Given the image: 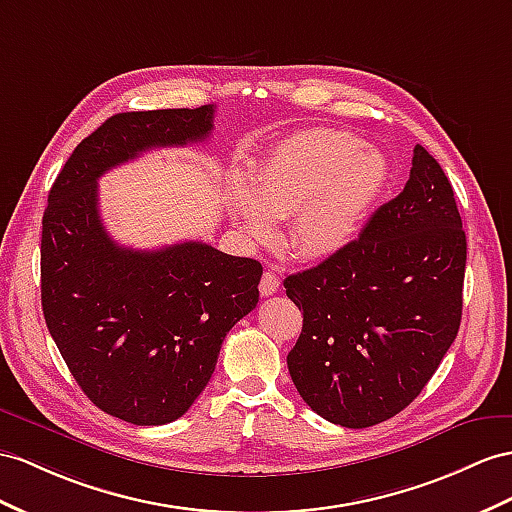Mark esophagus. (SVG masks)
<instances>
[{
  "label": "esophagus",
  "mask_w": 512,
  "mask_h": 512,
  "mask_svg": "<svg viewBox=\"0 0 512 512\" xmlns=\"http://www.w3.org/2000/svg\"><path fill=\"white\" fill-rule=\"evenodd\" d=\"M279 287H281V277H279V274L272 272V270H266L264 277H261V281H259V292H261V296L277 294Z\"/></svg>",
  "instance_id": "obj_1"
}]
</instances>
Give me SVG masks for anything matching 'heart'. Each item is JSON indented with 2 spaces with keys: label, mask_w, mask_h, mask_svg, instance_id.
Masks as SVG:
<instances>
[{
  "label": "heart",
  "mask_w": 512,
  "mask_h": 512,
  "mask_svg": "<svg viewBox=\"0 0 512 512\" xmlns=\"http://www.w3.org/2000/svg\"><path fill=\"white\" fill-rule=\"evenodd\" d=\"M389 175L385 155L344 129L313 127L279 142L261 164L255 188H233V212L246 240L274 238L290 218L292 251L326 259L355 242Z\"/></svg>",
  "instance_id": "obj_1"
}]
</instances>
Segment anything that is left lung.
I'll return each instance as SVG.
<instances>
[{"label":"left lung","instance_id":"left-lung-1","mask_svg":"<svg viewBox=\"0 0 512 512\" xmlns=\"http://www.w3.org/2000/svg\"><path fill=\"white\" fill-rule=\"evenodd\" d=\"M465 259L454 190L417 144L404 190L376 209L359 238L283 281L303 309L287 368L311 411L368 428L406 409L456 339Z\"/></svg>","mask_w":512,"mask_h":512}]
</instances>
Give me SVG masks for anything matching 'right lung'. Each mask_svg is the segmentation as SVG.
<instances>
[{
	"instance_id": "right-lung-1",
	"label": "right lung",
	"mask_w": 512,
	"mask_h": 512,
	"mask_svg": "<svg viewBox=\"0 0 512 512\" xmlns=\"http://www.w3.org/2000/svg\"><path fill=\"white\" fill-rule=\"evenodd\" d=\"M214 106L114 114L49 190L41 240L47 329L77 385L136 426L175 422L214 374L222 339L259 300L261 264L203 242L136 251L99 214L97 179L160 147L205 140Z\"/></svg>"
}]
</instances>
